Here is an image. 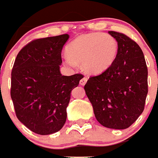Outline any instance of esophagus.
<instances>
[{
  "label": "esophagus",
  "instance_id": "esophagus-1",
  "mask_svg": "<svg viewBox=\"0 0 158 158\" xmlns=\"http://www.w3.org/2000/svg\"><path fill=\"white\" fill-rule=\"evenodd\" d=\"M87 80H88V78H87L86 77H84L81 78V79L80 84H81V85H85V83H86Z\"/></svg>",
  "mask_w": 158,
  "mask_h": 158
}]
</instances>
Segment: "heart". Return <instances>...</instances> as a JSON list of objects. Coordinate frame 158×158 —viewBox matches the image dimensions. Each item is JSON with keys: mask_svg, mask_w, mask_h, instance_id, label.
<instances>
[{"mask_svg": "<svg viewBox=\"0 0 158 158\" xmlns=\"http://www.w3.org/2000/svg\"><path fill=\"white\" fill-rule=\"evenodd\" d=\"M118 52L117 41L111 35L102 32L85 34L75 39L67 47L68 57L64 63L74 67L81 63L85 71L90 73L104 72L111 67Z\"/></svg>", "mask_w": 158, "mask_h": 158, "instance_id": "heart-1", "label": "heart"}]
</instances>
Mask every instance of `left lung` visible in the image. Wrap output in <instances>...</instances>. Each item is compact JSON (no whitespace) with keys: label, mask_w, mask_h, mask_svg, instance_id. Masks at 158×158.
<instances>
[{"label":"left lung","mask_w":158,"mask_h":158,"mask_svg":"<svg viewBox=\"0 0 158 158\" xmlns=\"http://www.w3.org/2000/svg\"><path fill=\"white\" fill-rule=\"evenodd\" d=\"M108 33L118 43L117 58L103 73L90 77L84 89L102 126L127 129L144 109L147 64L143 51L134 40L122 32L109 31Z\"/></svg>","instance_id":"obj_1"}]
</instances>
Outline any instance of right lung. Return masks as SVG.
<instances>
[{
    "label": "right lung",
    "mask_w": 158,
    "mask_h": 158,
    "mask_svg": "<svg viewBox=\"0 0 158 158\" xmlns=\"http://www.w3.org/2000/svg\"><path fill=\"white\" fill-rule=\"evenodd\" d=\"M69 36L32 40L21 49L11 72L10 96L16 117L30 131L50 135L67 119L71 92L82 74L62 76L61 51Z\"/></svg>",
    "instance_id": "add662e5"
}]
</instances>
